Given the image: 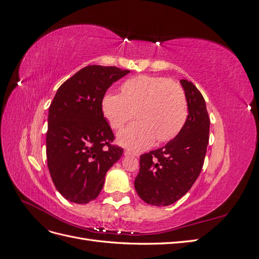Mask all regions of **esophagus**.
<instances>
[{"label": "esophagus", "instance_id": "obj_1", "mask_svg": "<svg viewBox=\"0 0 259 259\" xmlns=\"http://www.w3.org/2000/svg\"><path fill=\"white\" fill-rule=\"evenodd\" d=\"M124 155H132V156H138V154H137V153H135V152H132V151H130V150H125V151H124Z\"/></svg>", "mask_w": 259, "mask_h": 259}]
</instances>
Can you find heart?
Instances as JSON below:
<instances>
[{
	"label": "heart",
	"instance_id": "heart-1",
	"mask_svg": "<svg viewBox=\"0 0 259 259\" xmlns=\"http://www.w3.org/2000/svg\"><path fill=\"white\" fill-rule=\"evenodd\" d=\"M101 112L113 130H121L135 113L137 121L117 135L120 145L140 150L155 140L165 143L183 128L187 119L184 91L165 77L137 75L121 85V95L107 92Z\"/></svg>",
	"mask_w": 259,
	"mask_h": 259
}]
</instances>
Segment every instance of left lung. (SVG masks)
<instances>
[{"instance_id":"obj_1","label":"left lung","mask_w":259,"mask_h":259,"mask_svg":"<svg viewBox=\"0 0 259 259\" xmlns=\"http://www.w3.org/2000/svg\"><path fill=\"white\" fill-rule=\"evenodd\" d=\"M188 106V116L174 139L162 148L140 155L135 178L139 198L154 206L173 204L185 195L199 177L208 145L209 117L200 91L180 80Z\"/></svg>"}]
</instances>
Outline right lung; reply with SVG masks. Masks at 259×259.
<instances>
[{
    "instance_id": "obj_1",
    "label": "right lung",
    "mask_w": 259,
    "mask_h": 259,
    "mask_svg": "<svg viewBox=\"0 0 259 259\" xmlns=\"http://www.w3.org/2000/svg\"><path fill=\"white\" fill-rule=\"evenodd\" d=\"M130 73L116 67L88 66L61 84L49 109L46 156L53 183L70 202L95 200L123 149L101 112V98Z\"/></svg>"
}]
</instances>
